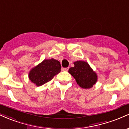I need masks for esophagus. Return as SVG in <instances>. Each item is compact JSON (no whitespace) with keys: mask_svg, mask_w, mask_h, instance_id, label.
I'll use <instances>...</instances> for the list:
<instances>
[{"mask_svg":"<svg viewBox=\"0 0 129 129\" xmlns=\"http://www.w3.org/2000/svg\"><path fill=\"white\" fill-rule=\"evenodd\" d=\"M69 67H67V68H63L62 70L63 71H66V72H67V71L69 70Z\"/></svg>","mask_w":129,"mask_h":129,"instance_id":"esophagus-1","label":"esophagus"}]
</instances>
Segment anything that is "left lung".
Listing matches in <instances>:
<instances>
[{
    "mask_svg": "<svg viewBox=\"0 0 129 129\" xmlns=\"http://www.w3.org/2000/svg\"><path fill=\"white\" fill-rule=\"evenodd\" d=\"M73 63L75 66L70 68L69 73L75 78L77 84L84 89L93 87L98 81L97 73L84 60H77Z\"/></svg>",
    "mask_w": 129,
    "mask_h": 129,
    "instance_id": "left-lung-1",
    "label": "left lung"
}]
</instances>
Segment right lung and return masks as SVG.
<instances>
[{
    "label": "right lung",
    "instance_id": "obj_1",
    "mask_svg": "<svg viewBox=\"0 0 129 129\" xmlns=\"http://www.w3.org/2000/svg\"><path fill=\"white\" fill-rule=\"evenodd\" d=\"M61 66L57 60L51 58L44 59L29 72L28 78L37 87L41 86L51 81L56 75L60 73Z\"/></svg>",
    "mask_w": 129,
    "mask_h": 129
}]
</instances>
